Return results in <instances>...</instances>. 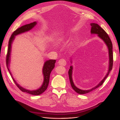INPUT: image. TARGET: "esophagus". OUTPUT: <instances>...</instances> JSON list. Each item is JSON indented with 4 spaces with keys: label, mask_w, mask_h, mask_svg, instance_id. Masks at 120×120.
<instances>
[{
    "label": "esophagus",
    "mask_w": 120,
    "mask_h": 120,
    "mask_svg": "<svg viewBox=\"0 0 120 120\" xmlns=\"http://www.w3.org/2000/svg\"><path fill=\"white\" fill-rule=\"evenodd\" d=\"M58 63L59 65H62V66H65L66 65V61L63 59H61L60 60H59Z\"/></svg>",
    "instance_id": "1"
}]
</instances>
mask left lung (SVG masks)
<instances>
[{
  "mask_svg": "<svg viewBox=\"0 0 120 120\" xmlns=\"http://www.w3.org/2000/svg\"><path fill=\"white\" fill-rule=\"evenodd\" d=\"M90 26H91L90 33L91 34H97V36L98 37H99L101 39L102 41L104 42L105 44L107 46L108 51H109V68L108 72L104 77V78L102 79V80L99 82L98 84H97L95 87H93L92 88L87 90H81L77 88L74 84L73 79H72V70H73V66H71L70 69L69 70V79L70 81L71 82V86L72 88V89L76 91L77 93L80 94H86L87 93H89L90 91H92L94 90L100 86H101L103 83L104 82L105 79H106L109 75V73L111 71L112 68V65H113V54H112V42L111 41V39L110 37H109L108 35L107 34L103 29H102L101 26L96 23H90ZM71 62L72 63V59L71 60Z\"/></svg>",
  "mask_w": 120,
  "mask_h": 120,
  "instance_id": "obj_1",
  "label": "left lung"
}]
</instances>
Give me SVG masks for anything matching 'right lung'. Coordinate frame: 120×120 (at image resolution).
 <instances>
[{
  "mask_svg": "<svg viewBox=\"0 0 120 120\" xmlns=\"http://www.w3.org/2000/svg\"><path fill=\"white\" fill-rule=\"evenodd\" d=\"M37 22L35 21L30 24L24 25L21 26L20 28L18 29L17 30H16L13 33L8 42V53H7V55L6 57V63H7V68L12 77L13 81L14 82L16 85L22 91L28 93V94L34 95H38L42 94V93L44 92L47 89V87L49 83V81L50 74L52 70L55 67V64L56 62V60H46L44 62L43 69H42V73H43V78H44L43 82L42 85L41 86V87H39L38 89L35 90H29L28 89H26L21 87L20 85H19L17 82L15 80V79L12 77V75L9 70V67H10V60H11L12 44L13 43V41H14V40L15 39V36L19 34H22L23 33L30 31L34 27V26L37 25Z\"/></svg>",
  "mask_w": 120,
  "mask_h": 120,
  "instance_id": "obj_1",
  "label": "right lung"
}]
</instances>
